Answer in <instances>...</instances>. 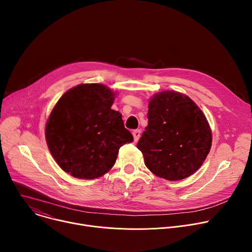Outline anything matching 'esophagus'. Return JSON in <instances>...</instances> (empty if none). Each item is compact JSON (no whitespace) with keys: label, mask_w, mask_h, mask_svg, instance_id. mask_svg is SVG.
<instances>
[{"label":"esophagus","mask_w":252,"mask_h":252,"mask_svg":"<svg viewBox=\"0 0 252 252\" xmlns=\"http://www.w3.org/2000/svg\"><path fill=\"white\" fill-rule=\"evenodd\" d=\"M132 135H133V138H134V141H137L139 139V136H140V130L139 129H135L132 131Z\"/></svg>","instance_id":"obj_1"}]
</instances>
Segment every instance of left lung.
Returning a JSON list of instances; mask_svg holds the SVG:
<instances>
[{
    "instance_id": "8db88e82",
    "label": "left lung",
    "mask_w": 252,
    "mask_h": 252,
    "mask_svg": "<svg viewBox=\"0 0 252 252\" xmlns=\"http://www.w3.org/2000/svg\"><path fill=\"white\" fill-rule=\"evenodd\" d=\"M148 120L136 145L147 167L170 182L193 174L212 141L209 124L196 103L182 93L159 92L150 99Z\"/></svg>"
}]
</instances>
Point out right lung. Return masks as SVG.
<instances>
[{"label":"right lung","mask_w":252,"mask_h":252,"mask_svg":"<svg viewBox=\"0 0 252 252\" xmlns=\"http://www.w3.org/2000/svg\"><path fill=\"white\" fill-rule=\"evenodd\" d=\"M116 93L101 84H81L65 92L46 124L48 148L71 176L94 179L110 171L119 150L133 140L122 115L112 110Z\"/></svg>","instance_id":"obj_1"}]
</instances>
